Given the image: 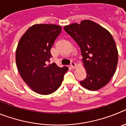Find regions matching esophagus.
Returning a JSON list of instances; mask_svg holds the SVG:
<instances>
[{"label": "esophagus", "mask_w": 126, "mask_h": 126, "mask_svg": "<svg viewBox=\"0 0 126 126\" xmlns=\"http://www.w3.org/2000/svg\"><path fill=\"white\" fill-rule=\"evenodd\" d=\"M70 66H71V67L72 69H74L76 67V63H74V62H72L71 63V65H70Z\"/></svg>", "instance_id": "34e87169"}]
</instances>
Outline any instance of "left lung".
<instances>
[{
	"instance_id": "8db88e82",
	"label": "left lung",
	"mask_w": 126,
	"mask_h": 126,
	"mask_svg": "<svg viewBox=\"0 0 126 126\" xmlns=\"http://www.w3.org/2000/svg\"><path fill=\"white\" fill-rule=\"evenodd\" d=\"M64 30L81 49L87 75L80 84L92 91L102 88L111 79L117 65L118 51L112 34L90 20L65 26Z\"/></svg>"
}]
</instances>
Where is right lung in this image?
Segmentation results:
<instances>
[{"label": "right lung", "instance_id": "obj_1", "mask_svg": "<svg viewBox=\"0 0 126 126\" xmlns=\"http://www.w3.org/2000/svg\"><path fill=\"white\" fill-rule=\"evenodd\" d=\"M62 27L56 24L33 25L18 43L16 62L19 73L33 92L49 94L61 86L68 67L55 63L47 64L52 57L50 49Z\"/></svg>", "mask_w": 126, "mask_h": 126}]
</instances>
